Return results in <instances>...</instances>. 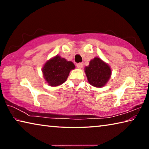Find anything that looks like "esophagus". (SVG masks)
I'll use <instances>...</instances> for the list:
<instances>
[{"label": "esophagus", "mask_w": 149, "mask_h": 149, "mask_svg": "<svg viewBox=\"0 0 149 149\" xmlns=\"http://www.w3.org/2000/svg\"><path fill=\"white\" fill-rule=\"evenodd\" d=\"M76 66L77 68H81L83 67V64L82 63H78V64H76Z\"/></svg>", "instance_id": "esophagus-1"}]
</instances>
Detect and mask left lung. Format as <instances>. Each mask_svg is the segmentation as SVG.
<instances>
[{
	"mask_svg": "<svg viewBox=\"0 0 149 149\" xmlns=\"http://www.w3.org/2000/svg\"><path fill=\"white\" fill-rule=\"evenodd\" d=\"M85 72L88 81L96 87L104 86L111 75L109 65L97 57L91 60L89 65L85 68Z\"/></svg>",
	"mask_w": 149,
	"mask_h": 149,
	"instance_id": "1",
	"label": "left lung"
}]
</instances>
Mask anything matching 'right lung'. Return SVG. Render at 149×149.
Instances as JSON below:
<instances>
[{"label": "right lung", "instance_id": "add662e5", "mask_svg": "<svg viewBox=\"0 0 149 149\" xmlns=\"http://www.w3.org/2000/svg\"><path fill=\"white\" fill-rule=\"evenodd\" d=\"M75 68L72 62L56 56L46 62L42 68L45 79L50 86H58L66 81L70 70Z\"/></svg>", "mask_w": 149, "mask_h": 149}]
</instances>
